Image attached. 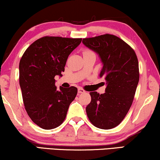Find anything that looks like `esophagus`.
<instances>
[{
    "label": "esophagus",
    "instance_id": "34e87169",
    "mask_svg": "<svg viewBox=\"0 0 160 160\" xmlns=\"http://www.w3.org/2000/svg\"><path fill=\"white\" fill-rule=\"evenodd\" d=\"M84 92H85V91L82 88H78V94H82V93H84Z\"/></svg>",
    "mask_w": 160,
    "mask_h": 160
}]
</instances>
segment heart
<instances>
[{
    "label": "heart",
    "instance_id": "obj_1",
    "mask_svg": "<svg viewBox=\"0 0 160 160\" xmlns=\"http://www.w3.org/2000/svg\"><path fill=\"white\" fill-rule=\"evenodd\" d=\"M90 51H89V50H86V51L84 52V54H87V53H90Z\"/></svg>",
    "mask_w": 160,
    "mask_h": 160
}]
</instances>
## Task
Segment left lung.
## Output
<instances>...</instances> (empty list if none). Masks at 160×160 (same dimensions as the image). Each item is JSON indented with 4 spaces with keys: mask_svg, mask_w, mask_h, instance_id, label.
<instances>
[{
    "mask_svg": "<svg viewBox=\"0 0 160 160\" xmlns=\"http://www.w3.org/2000/svg\"><path fill=\"white\" fill-rule=\"evenodd\" d=\"M85 47L97 53L102 68L100 77L106 80V92H90L87 117L96 128L112 129L121 123L130 110L139 82L135 52L117 36L105 34L83 38Z\"/></svg>",
    "mask_w": 160,
    "mask_h": 160,
    "instance_id": "1",
    "label": "left lung"
}]
</instances>
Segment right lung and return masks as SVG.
<instances>
[{"label":"right lung","instance_id":"right-lung-1","mask_svg":"<svg viewBox=\"0 0 160 160\" xmlns=\"http://www.w3.org/2000/svg\"><path fill=\"white\" fill-rule=\"evenodd\" d=\"M82 38L45 36L26 49L19 62V85L25 110L35 124L52 130L62 123L77 88L60 89L55 86L56 76H62L70 54Z\"/></svg>","mask_w":160,"mask_h":160}]
</instances>
